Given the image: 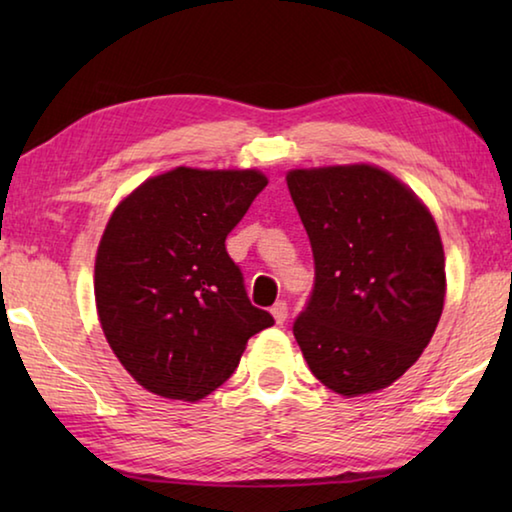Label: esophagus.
Instances as JSON below:
<instances>
[{"instance_id": "obj_1", "label": "esophagus", "mask_w": 512, "mask_h": 512, "mask_svg": "<svg viewBox=\"0 0 512 512\" xmlns=\"http://www.w3.org/2000/svg\"><path fill=\"white\" fill-rule=\"evenodd\" d=\"M271 314H273V318H275V323L282 325L284 320H287V316H289V305H287V302H284V300L275 302V305L271 307Z\"/></svg>"}]
</instances>
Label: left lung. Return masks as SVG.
Returning a JSON list of instances; mask_svg holds the SVG:
<instances>
[{"label": "left lung", "instance_id": "obj_1", "mask_svg": "<svg viewBox=\"0 0 512 512\" xmlns=\"http://www.w3.org/2000/svg\"><path fill=\"white\" fill-rule=\"evenodd\" d=\"M287 185L316 268L293 336L334 393L381 391L420 359L443 314L438 225L409 187L372 164L293 169Z\"/></svg>", "mask_w": 512, "mask_h": 512}]
</instances>
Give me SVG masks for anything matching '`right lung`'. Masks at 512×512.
I'll return each instance as SVG.
<instances>
[{"mask_svg": "<svg viewBox=\"0 0 512 512\" xmlns=\"http://www.w3.org/2000/svg\"><path fill=\"white\" fill-rule=\"evenodd\" d=\"M268 185L257 169L176 167L117 205L94 264L101 329L137 384L196 402L239 366L271 327L253 307L225 237Z\"/></svg>", "mask_w": 512, "mask_h": 512, "instance_id": "obj_1", "label": "right lung"}]
</instances>
